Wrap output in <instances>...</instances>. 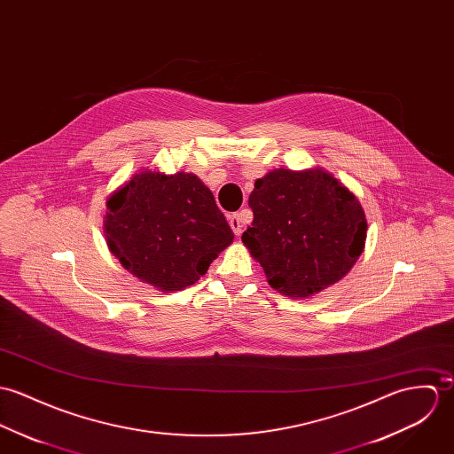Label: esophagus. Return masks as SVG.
Listing matches in <instances>:
<instances>
[{
  "label": "esophagus",
  "mask_w": 454,
  "mask_h": 454,
  "mask_svg": "<svg viewBox=\"0 0 454 454\" xmlns=\"http://www.w3.org/2000/svg\"><path fill=\"white\" fill-rule=\"evenodd\" d=\"M230 226H231V230H233V233H235L237 237H240V235H242V228H244L242 212H239V214H231V215H230Z\"/></svg>",
  "instance_id": "34e87169"
}]
</instances>
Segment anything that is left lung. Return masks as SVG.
Returning <instances> with one entry per match:
<instances>
[{
    "label": "left lung",
    "mask_w": 454,
    "mask_h": 454,
    "mask_svg": "<svg viewBox=\"0 0 454 454\" xmlns=\"http://www.w3.org/2000/svg\"><path fill=\"white\" fill-rule=\"evenodd\" d=\"M249 205L254 219L242 240L284 296L308 298L336 284L364 251L360 203L320 168L266 174L254 183Z\"/></svg>",
    "instance_id": "8db88e82"
}]
</instances>
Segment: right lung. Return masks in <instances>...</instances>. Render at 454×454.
Wrapping results in <instances>:
<instances>
[{"label":"right lung","mask_w":454,"mask_h":454,"mask_svg":"<svg viewBox=\"0 0 454 454\" xmlns=\"http://www.w3.org/2000/svg\"><path fill=\"white\" fill-rule=\"evenodd\" d=\"M104 233L132 275L165 293L193 286L233 242L210 190L184 172L132 177L107 200Z\"/></svg>","instance_id":"add662e5"}]
</instances>
